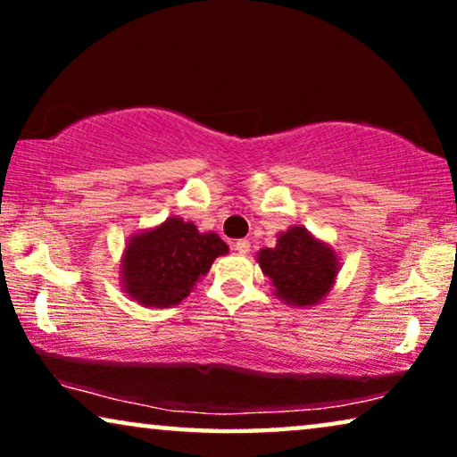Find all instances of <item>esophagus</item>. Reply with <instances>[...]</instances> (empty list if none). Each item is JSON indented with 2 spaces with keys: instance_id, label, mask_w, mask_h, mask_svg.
Masks as SVG:
<instances>
[{
  "instance_id": "34e87169",
  "label": "esophagus",
  "mask_w": 457,
  "mask_h": 457,
  "mask_svg": "<svg viewBox=\"0 0 457 457\" xmlns=\"http://www.w3.org/2000/svg\"><path fill=\"white\" fill-rule=\"evenodd\" d=\"M235 249H237V252H239V253L245 255V253H249V249H252V245H249L247 239H239V241L235 243Z\"/></svg>"
}]
</instances>
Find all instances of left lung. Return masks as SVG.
Wrapping results in <instances>:
<instances>
[{
	"label": "left lung",
	"mask_w": 457,
	"mask_h": 457,
	"mask_svg": "<svg viewBox=\"0 0 457 457\" xmlns=\"http://www.w3.org/2000/svg\"><path fill=\"white\" fill-rule=\"evenodd\" d=\"M255 260L264 277L270 278L277 299L293 308L322 303L341 268L335 249L299 224L278 233L277 245L260 249Z\"/></svg>",
	"instance_id": "left-lung-1"
}]
</instances>
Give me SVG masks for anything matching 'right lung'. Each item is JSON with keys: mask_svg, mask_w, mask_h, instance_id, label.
<instances>
[{"mask_svg": "<svg viewBox=\"0 0 457 457\" xmlns=\"http://www.w3.org/2000/svg\"><path fill=\"white\" fill-rule=\"evenodd\" d=\"M228 245L216 233H199L193 222L170 216L129 237L120 258V287L145 308H170L195 289Z\"/></svg>", "mask_w": 457, "mask_h": 457, "instance_id": "1", "label": "right lung"}]
</instances>
